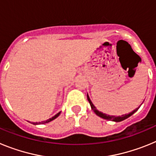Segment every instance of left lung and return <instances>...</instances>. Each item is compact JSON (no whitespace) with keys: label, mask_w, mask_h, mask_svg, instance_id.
Returning a JSON list of instances; mask_svg holds the SVG:
<instances>
[{"label":"left lung","mask_w":156,"mask_h":156,"mask_svg":"<svg viewBox=\"0 0 156 156\" xmlns=\"http://www.w3.org/2000/svg\"><path fill=\"white\" fill-rule=\"evenodd\" d=\"M87 100H88V101H89V103H90V107H91L92 110H93L95 113H96V115H98V116H100V117H101L102 119H107V120L115 121V122H120V121H122V120H124V119H127L128 117H129L130 115H133L135 112H137V109L139 108V107H138V108H136V109L133 110V111H132L131 112H130V113H129V114H125V115H121V116L115 117V115H107V114L102 113V112H101L98 111L97 108H95V106L94 105L93 103L91 102V101H90V98H89V96H88V94H87Z\"/></svg>","instance_id":"left-lung-1"}]
</instances>
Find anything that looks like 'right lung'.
<instances>
[{"label":"right lung","instance_id":"right-lung-1","mask_svg":"<svg viewBox=\"0 0 156 156\" xmlns=\"http://www.w3.org/2000/svg\"><path fill=\"white\" fill-rule=\"evenodd\" d=\"M59 115H60V112H58V113L56 114V115H55V116H53V117H52V118H51V119H47L46 121H43V122H34V124H39V123H42V124H44V123H47V122H51V121L53 120V119H56V118H57V117Z\"/></svg>","mask_w":156,"mask_h":156}]
</instances>
